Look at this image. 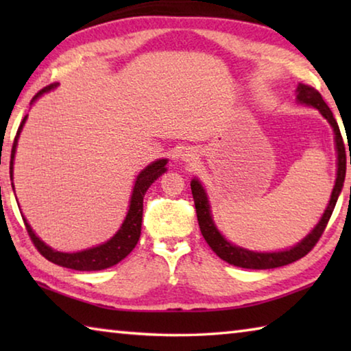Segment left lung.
I'll return each mask as SVG.
<instances>
[{"mask_svg":"<svg viewBox=\"0 0 351 351\" xmlns=\"http://www.w3.org/2000/svg\"><path fill=\"white\" fill-rule=\"evenodd\" d=\"M297 102L302 105L313 106L320 111L335 132V142H336V152H337V176L335 187H332L330 203L326 206L320 221L316 224L310 234H308L304 240L297 243L295 246L291 249H285V251L278 252H254L247 251L245 247L235 246L232 243H229L221 235V232L217 229L215 223H213L212 215H210V206L209 199H207L206 190L201 186V182L195 178L190 182V189H192L193 201H195V209H197V217H198V224L199 230L203 234L204 240L207 245L212 247V251L215 252L219 258L228 261V263L239 266V268H246V269H272L278 268V266H285L293 263V261L299 260L311 251V249L316 246L320 237H322L324 230L328 224V219L331 217L332 210H335L336 201L339 198L341 190L343 187V180H346V170H347V154H346V144H343L342 134L339 125H337L335 116H332L331 110L328 105L325 104V100L320 96L317 90H314L310 85H304V83H299L297 86ZM350 165H351V154H350Z\"/></svg>","mask_w":351,"mask_h":351,"instance_id":"8db88e82","label":"left lung"}]
</instances>
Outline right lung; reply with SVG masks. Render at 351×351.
<instances>
[{
	"label": "right lung",
	"instance_id": "right-lung-1",
	"mask_svg": "<svg viewBox=\"0 0 351 351\" xmlns=\"http://www.w3.org/2000/svg\"><path fill=\"white\" fill-rule=\"evenodd\" d=\"M57 86H58V83H51V85L45 86L43 90L37 93V96H34L32 102H35V100H37L43 93L54 90V88H57ZM26 119H27V116H25V119L21 121L19 132H16V136H15L14 145H12L10 180H12V170H14L16 142H19V136L21 133L23 125H25ZM165 164H167V159H158V161H154L150 165H147V167L138 175V178H136L127 217H125V219H123L121 229H119L108 241H105V243H102V245H99L96 247L85 249V251H80V252L69 254V252L54 251V249L46 246L45 243L34 234V230L31 226H29V223L26 221V218H23L25 219L27 234H29V237H31V240L35 245V247L38 249V252L43 255L45 258L52 261V263L63 266V268L75 269V271H100V269H106V268H110V266L117 265L119 261L125 258L127 255L133 251L134 246L138 245L139 237H141V226H142V207H144V195L148 190V187H150L159 176L165 173V170H167L165 169Z\"/></svg>",
	"mask_w": 351,
	"mask_h": 351
}]
</instances>
